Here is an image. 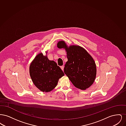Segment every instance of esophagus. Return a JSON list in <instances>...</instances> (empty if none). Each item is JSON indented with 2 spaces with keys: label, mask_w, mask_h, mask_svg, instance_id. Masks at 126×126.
Segmentation results:
<instances>
[{
  "label": "esophagus",
  "mask_w": 126,
  "mask_h": 126,
  "mask_svg": "<svg viewBox=\"0 0 126 126\" xmlns=\"http://www.w3.org/2000/svg\"><path fill=\"white\" fill-rule=\"evenodd\" d=\"M60 68H61V69L63 71V70H64V66H60Z\"/></svg>",
  "instance_id": "esophagus-1"
}]
</instances>
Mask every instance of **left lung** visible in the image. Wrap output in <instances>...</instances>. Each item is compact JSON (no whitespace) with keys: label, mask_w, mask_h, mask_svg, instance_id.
<instances>
[{"label":"left lung","mask_w":126,"mask_h":126,"mask_svg":"<svg viewBox=\"0 0 126 126\" xmlns=\"http://www.w3.org/2000/svg\"><path fill=\"white\" fill-rule=\"evenodd\" d=\"M57 47L66 50L67 61L64 71L72 84L81 90L89 88L96 76V64L92 56L84 48L77 45L68 47L63 41L59 42Z\"/></svg>","instance_id":"1"}]
</instances>
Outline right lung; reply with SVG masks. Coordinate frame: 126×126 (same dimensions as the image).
I'll use <instances>...</instances> for the list:
<instances>
[{
    "label": "right lung",
    "mask_w": 126,
    "mask_h": 126,
    "mask_svg": "<svg viewBox=\"0 0 126 126\" xmlns=\"http://www.w3.org/2000/svg\"><path fill=\"white\" fill-rule=\"evenodd\" d=\"M30 75L36 87L43 92H48L57 86L60 78L64 76L59 66L49 60L42 53L38 54L31 63Z\"/></svg>",
    "instance_id": "obj_1"
}]
</instances>
